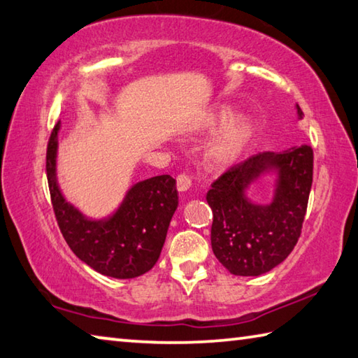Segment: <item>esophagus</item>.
Wrapping results in <instances>:
<instances>
[{
    "mask_svg": "<svg viewBox=\"0 0 358 358\" xmlns=\"http://www.w3.org/2000/svg\"><path fill=\"white\" fill-rule=\"evenodd\" d=\"M176 185H178L179 192H187L192 185V178L189 174H179L178 179H176Z\"/></svg>",
    "mask_w": 358,
    "mask_h": 358,
    "instance_id": "esophagus-1",
    "label": "esophagus"
}]
</instances>
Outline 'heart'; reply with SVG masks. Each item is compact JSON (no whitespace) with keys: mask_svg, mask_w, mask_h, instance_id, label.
<instances>
[{"mask_svg":"<svg viewBox=\"0 0 358 358\" xmlns=\"http://www.w3.org/2000/svg\"><path fill=\"white\" fill-rule=\"evenodd\" d=\"M233 115L234 111L229 106H223V108L204 116L201 124H199L201 129L212 130L224 122H227L208 148V159L217 166L229 165V163L239 159V155L248 146L253 136V124L250 122V119L245 116H236L231 120L230 117Z\"/></svg>","mask_w":358,"mask_h":358,"instance_id":"heart-1","label":"heart"}]
</instances>
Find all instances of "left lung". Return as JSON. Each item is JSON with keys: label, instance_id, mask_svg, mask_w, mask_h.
I'll use <instances>...</instances> for the list:
<instances>
[{"label": "left lung", "instance_id": "8db88e82", "mask_svg": "<svg viewBox=\"0 0 358 358\" xmlns=\"http://www.w3.org/2000/svg\"><path fill=\"white\" fill-rule=\"evenodd\" d=\"M299 117L302 110L297 106ZM278 169L271 205L249 201L245 190L261 173ZM313 184L308 144L283 152H259L227 169L206 195L212 209L210 242L217 259L233 275L258 277L289 255L302 233Z\"/></svg>", "mask_w": 358, "mask_h": 358}]
</instances>
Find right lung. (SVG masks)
Here are the masks:
<instances>
[{
  "label": "right lung",
  "mask_w": 358,
  "mask_h": 358,
  "mask_svg": "<svg viewBox=\"0 0 358 358\" xmlns=\"http://www.w3.org/2000/svg\"><path fill=\"white\" fill-rule=\"evenodd\" d=\"M59 124L47 144V180L53 212L67 245L94 271L113 278H136L159 259L178 209L176 179L162 174L135 184L106 220H90L69 204L56 182Z\"/></svg>",
  "instance_id": "1"
}]
</instances>
